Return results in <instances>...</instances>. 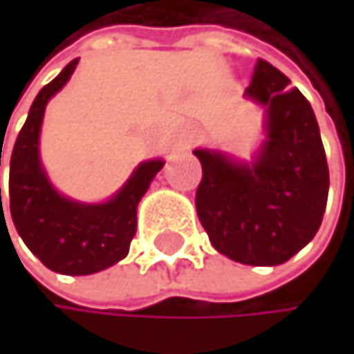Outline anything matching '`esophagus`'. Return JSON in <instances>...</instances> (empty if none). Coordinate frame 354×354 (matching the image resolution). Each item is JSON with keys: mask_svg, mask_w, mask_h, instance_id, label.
Returning a JSON list of instances; mask_svg holds the SVG:
<instances>
[{"mask_svg": "<svg viewBox=\"0 0 354 354\" xmlns=\"http://www.w3.org/2000/svg\"><path fill=\"white\" fill-rule=\"evenodd\" d=\"M185 144H191V138H187V140H185Z\"/></svg>", "mask_w": 354, "mask_h": 354, "instance_id": "esophagus-1", "label": "esophagus"}]
</instances>
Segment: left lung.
Here are the masks:
<instances>
[{"instance_id": "1", "label": "left lung", "mask_w": 354, "mask_h": 354, "mask_svg": "<svg viewBox=\"0 0 354 354\" xmlns=\"http://www.w3.org/2000/svg\"><path fill=\"white\" fill-rule=\"evenodd\" d=\"M291 80L257 59L246 95L268 108V138L252 165L195 151L199 223L212 246L244 266H280L321 227L329 167L310 102Z\"/></svg>"}]
</instances>
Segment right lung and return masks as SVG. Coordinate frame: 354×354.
<instances>
[{"mask_svg":"<svg viewBox=\"0 0 354 354\" xmlns=\"http://www.w3.org/2000/svg\"><path fill=\"white\" fill-rule=\"evenodd\" d=\"M76 63L78 59L67 63L31 104L10 157V214L23 242L48 270L67 276H86L127 257L138 227V201L163 163H142L116 197L100 206L65 199L50 187L37 155L39 127L48 100L70 80ZM1 223H6L3 206Z\"/></svg>","mask_w":354,"mask_h":354,"instance_id":"1","label":"right lung"}]
</instances>
